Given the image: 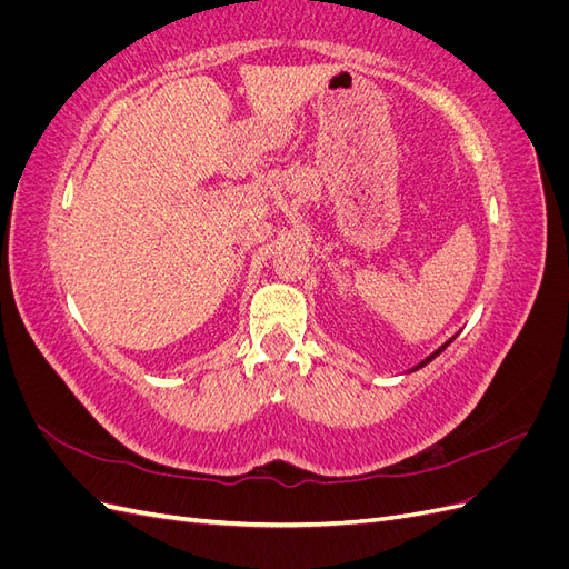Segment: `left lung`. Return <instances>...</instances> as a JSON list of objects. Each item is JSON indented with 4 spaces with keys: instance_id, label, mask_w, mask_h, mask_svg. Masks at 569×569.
Segmentation results:
<instances>
[{
    "instance_id": "1",
    "label": "left lung",
    "mask_w": 569,
    "mask_h": 569,
    "mask_svg": "<svg viewBox=\"0 0 569 569\" xmlns=\"http://www.w3.org/2000/svg\"><path fill=\"white\" fill-rule=\"evenodd\" d=\"M453 339H456V337H451V339H449V341H446V343H441V347H439V349H437V351H435V353H432V356H427V358H425V360H422V363H418V366H416V368H412V370H420V368H425V366H427V363H429V360H435V358H437V356H439V353H441V351H443V349H446V347H449V343H451V341H453ZM412 370H410V372H412Z\"/></svg>"
}]
</instances>
